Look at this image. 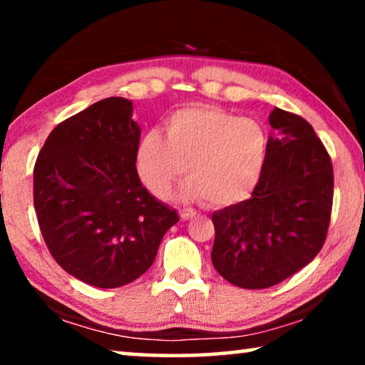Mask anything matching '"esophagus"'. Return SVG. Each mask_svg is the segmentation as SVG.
Masks as SVG:
<instances>
[{"label": "esophagus", "instance_id": "esophagus-1", "mask_svg": "<svg viewBox=\"0 0 365 365\" xmlns=\"http://www.w3.org/2000/svg\"><path fill=\"white\" fill-rule=\"evenodd\" d=\"M178 214H180V219L182 220H190V219H193L195 215H196V212L193 211V209H180V211H178Z\"/></svg>", "mask_w": 365, "mask_h": 365}]
</instances>
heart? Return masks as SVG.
Here are the masks:
<instances>
[{"mask_svg": "<svg viewBox=\"0 0 365 365\" xmlns=\"http://www.w3.org/2000/svg\"><path fill=\"white\" fill-rule=\"evenodd\" d=\"M165 138L146 132L135 153L137 172L154 196L165 197L187 174L178 197L209 206L237 205L261 178L267 137L256 120L211 104H188L164 120Z\"/></svg>", "mask_w": 365, "mask_h": 365, "instance_id": "obj_1", "label": "heart"}]
</instances>
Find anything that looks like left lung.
I'll return each instance as SVG.
<instances>
[{
  "label": "left lung",
  "mask_w": 365,
  "mask_h": 365,
  "mask_svg": "<svg viewBox=\"0 0 365 365\" xmlns=\"http://www.w3.org/2000/svg\"><path fill=\"white\" fill-rule=\"evenodd\" d=\"M277 137L250 200L215 211L212 264L233 285L274 287L319 255L329 232L333 168L325 146L301 115L275 108Z\"/></svg>",
  "instance_id": "obj_1"
}]
</instances>
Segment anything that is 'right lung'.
I'll use <instances>...</instances> for the list:
<instances>
[{"label": "right lung", "mask_w": 365, "mask_h": 365, "mask_svg": "<svg viewBox=\"0 0 365 365\" xmlns=\"http://www.w3.org/2000/svg\"><path fill=\"white\" fill-rule=\"evenodd\" d=\"M132 101L113 96L53 128L34 168V206L43 240L67 274L117 288L151 267L174 209L140 182L141 130Z\"/></svg>", "instance_id": "1"}]
</instances>
